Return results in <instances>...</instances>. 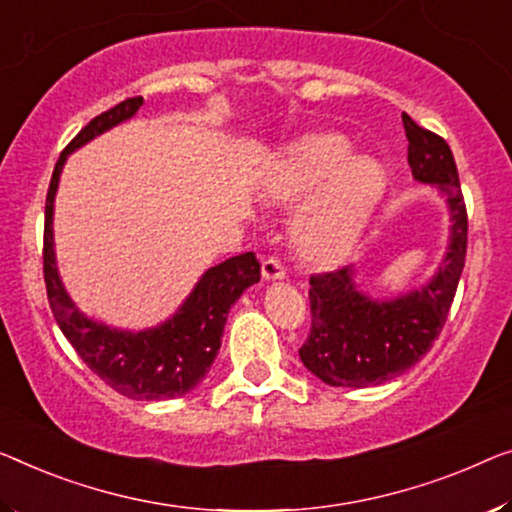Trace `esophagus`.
I'll use <instances>...</instances> for the list:
<instances>
[{
    "mask_svg": "<svg viewBox=\"0 0 512 512\" xmlns=\"http://www.w3.org/2000/svg\"><path fill=\"white\" fill-rule=\"evenodd\" d=\"M262 276L264 280H285V266L278 259H264L262 262Z\"/></svg>",
    "mask_w": 512,
    "mask_h": 512,
    "instance_id": "1",
    "label": "esophagus"
}]
</instances>
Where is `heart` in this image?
Segmentation results:
<instances>
[{
  "label": "heart",
  "instance_id": "heart-1",
  "mask_svg": "<svg viewBox=\"0 0 512 512\" xmlns=\"http://www.w3.org/2000/svg\"><path fill=\"white\" fill-rule=\"evenodd\" d=\"M386 188L377 158L352 154L333 133L308 135L280 156L264 181L273 202L308 200L294 218V243L312 262H335L354 246Z\"/></svg>",
  "mask_w": 512,
  "mask_h": 512
}]
</instances>
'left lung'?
<instances>
[{
	"label": "left lung",
	"mask_w": 512,
	"mask_h": 512,
	"mask_svg": "<svg viewBox=\"0 0 512 512\" xmlns=\"http://www.w3.org/2000/svg\"><path fill=\"white\" fill-rule=\"evenodd\" d=\"M407 163L418 183L437 188L448 209V246L423 285L375 296L356 266L310 278L312 329L299 356L329 386L368 388L400 377L439 338L467 257V209L453 151L439 135L402 114Z\"/></svg>",
	"instance_id": "obj_1"
}]
</instances>
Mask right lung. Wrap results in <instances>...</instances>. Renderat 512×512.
<instances>
[{"instance_id":"add662e5","label":"right lung","mask_w":512,"mask_h":512,"mask_svg":"<svg viewBox=\"0 0 512 512\" xmlns=\"http://www.w3.org/2000/svg\"><path fill=\"white\" fill-rule=\"evenodd\" d=\"M142 96L114 105L91 119L61 151L45 200L43 273L48 301L61 333L105 384L131 400H172L193 391L211 370L223 342L227 315L248 287L259 282L255 253H243L211 266L170 317L149 329H119L85 315L61 280L55 250V197L68 156L98 135L133 119Z\"/></svg>"}]
</instances>
